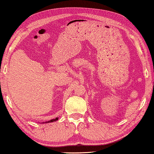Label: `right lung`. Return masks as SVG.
<instances>
[{"instance_id":"1","label":"right lung","mask_w":154,"mask_h":154,"mask_svg":"<svg viewBox=\"0 0 154 154\" xmlns=\"http://www.w3.org/2000/svg\"><path fill=\"white\" fill-rule=\"evenodd\" d=\"M58 119H59V117H57V118L56 119H51L50 121H48V122H47V123H48V122H55V121H57V120H58Z\"/></svg>"}]
</instances>
